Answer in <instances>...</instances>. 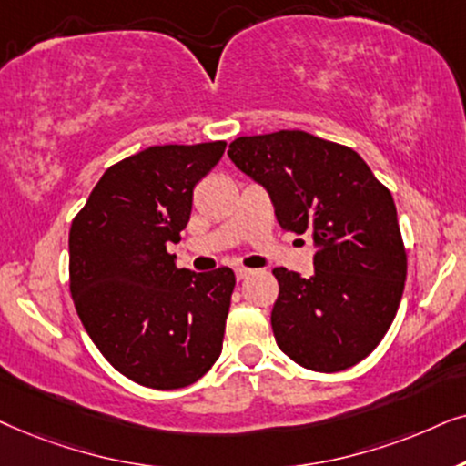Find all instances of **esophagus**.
<instances>
[{
    "instance_id": "1",
    "label": "esophagus",
    "mask_w": 466,
    "mask_h": 466,
    "mask_svg": "<svg viewBox=\"0 0 466 466\" xmlns=\"http://www.w3.org/2000/svg\"><path fill=\"white\" fill-rule=\"evenodd\" d=\"M251 272H253V270H249V268H237V279H238V281H243V279L249 277Z\"/></svg>"
}]
</instances>
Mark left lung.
Listing matches in <instances>:
<instances>
[{"instance_id":"left-lung-1","label":"left lung","mask_w":466,"mask_h":466,"mask_svg":"<svg viewBox=\"0 0 466 466\" xmlns=\"http://www.w3.org/2000/svg\"><path fill=\"white\" fill-rule=\"evenodd\" d=\"M229 159L268 191L279 226L313 237V277L275 268L270 313L285 356L318 373L364 360L392 326L407 279L392 194L350 147L300 129L240 136Z\"/></svg>"}]
</instances>
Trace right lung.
Returning <instances> with one entry per match:
<instances>
[{"mask_svg": "<svg viewBox=\"0 0 466 466\" xmlns=\"http://www.w3.org/2000/svg\"><path fill=\"white\" fill-rule=\"evenodd\" d=\"M226 142L164 145L110 166L70 228V291L86 334L140 386H191L221 353L234 272L177 268L194 187Z\"/></svg>", "mask_w": 466, "mask_h": 466, "instance_id": "1", "label": "right lung"}]
</instances>
